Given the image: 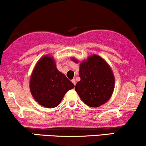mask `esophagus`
I'll return each instance as SVG.
<instances>
[{
  "label": "esophagus",
  "mask_w": 146,
  "mask_h": 146,
  "mask_svg": "<svg viewBox=\"0 0 146 146\" xmlns=\"http://www.w3.org/2000/svg\"><path fill=\"white\" fill-rule=\"evenodd\" d=\"M71 82H73V84H74V85L75 86V84H76V82H75V79H73V80H71Z\"/></svg>",
  "instance_id": "34e87169"
}]
</instances>
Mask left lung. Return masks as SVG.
I'll return each mask as SVG.
<instances>
[{
	"label": "left lung",
	"mask_w": 146,
	"mask_h": 146,
	"mask_svg": "<svg viewBox=\"0 0 146 146\" xmlns=\"http://www.w3.org/2000/svg\"><path fill=\"white\" fill-rule=\"evenodd\" d=\"M71 60L79 62L75 58H71ZM80 78L75 90L87 106L98 107L111 98L115 76L109 64L102 57L94 54L83 60L80 64Z\"/></svg>",
	"instance_id": "left-lung-1"
}]
</instances>
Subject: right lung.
Instances as JSON below:
<instances>
[{
    "label": "right lung",
    "instance_id": "add662e5",
    "mask_svg": "<svg viewBox=\"0 0 146 146\" xmlns=\"http://www.w3.org/2000/svg\"><path fill=\"white\" fill-rule=\"evenodd\" d=\"M75 87L64 74L60 72L52 56H42L34 66L29 88L34 100L42 106L55 108L61 102L66 92Z\"/></svg>",
    "mask_w": 146,
    "mask_h": 146
}]
</instances>
